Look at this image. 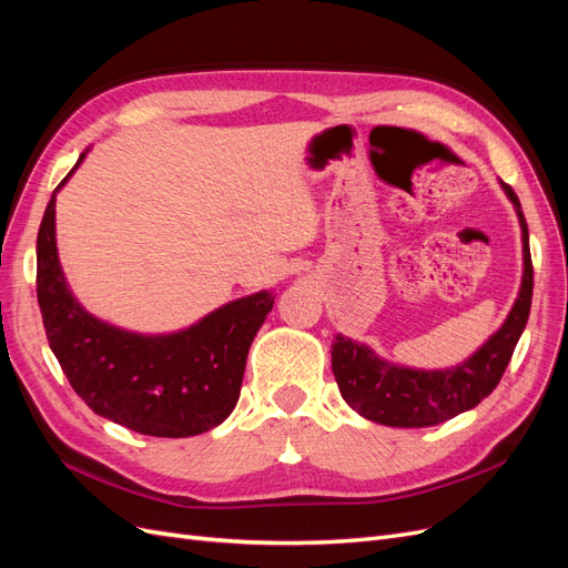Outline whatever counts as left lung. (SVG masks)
Returning a JSON list of instances; mask_svg holds the SVG:
<instances>
[{
    "instance_id": "1",
    "label": "left lung",
    "mask_w": 568,
    "mask_h": 568,
    "mask_svg": "<svg viewBox=\"0 0 568 568\" xmlns=\"http://www.w3.org/2000/svg\"><path fill=\"white\" fill-rule=\"evenodd\" d=\"M500 184L507 199L514 203V211H517L524 242L521 288L507 320L474 355L448 369H415L393 365L365 343L336 334L332 343V369L343 400L357 415L384 426H436L476 407L500 384L511 353L526 329L532 298L528 225L514 189L505 182Z\"/></svg>"
}]
</instances>
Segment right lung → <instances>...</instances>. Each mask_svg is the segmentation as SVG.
<instances>
[{"instance_id":"right-lung-1","label":"right lung","mask_w":568,"mask_h":568,"mask_svg":"<svg viewBox=\"0 0 568 568\" xmlns=\"http://www.w3.org/2000/svg\"><path fill=\"white\" fill-rule=\"evenodd\" d=\"M54 189L38 232V303L51 353L99 417L136 434L186 438L222 424L239 400L251 343L274 305L270 291L225 303L173 334H134L97 320L68 288L57 251Z\"/></svg>"}]
</instances>
